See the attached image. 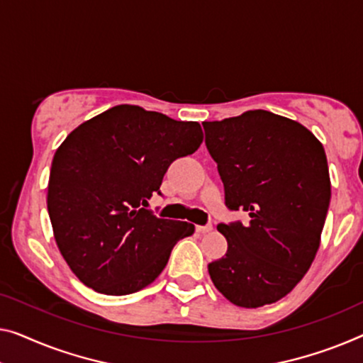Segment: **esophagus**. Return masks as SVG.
Instances as JSON below:
<instances>
[{"label": "esophagus", "mask_w": 363, "mask_h": 363, "mask_svg": "<svg viewBox=\"0 0 363 363\" xmlns=\"http://www.w3.org/2000/svg\"><path fill=\"white\" fill-rule=\"evenodd\" d=\"M213 230L212 225H205V226H197V233L200 235H205V233H210V231Z\"/></svg>", "instance_id": "esophagus-1"}]
</instances>
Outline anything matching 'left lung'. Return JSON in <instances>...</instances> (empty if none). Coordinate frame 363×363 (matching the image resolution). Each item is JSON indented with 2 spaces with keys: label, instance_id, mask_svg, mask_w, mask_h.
I'll return each mask as SVG.
<instances>
[{
  "label": "left lung",
  "instance_id": "left-lung-1",
  "mask_svg": "<svg viewBox=\"0 0 363 363\" xmlns=\"http://www.w3.org/2000/svg\"><path fill=\"white\" fill-rule=\"evenodd\" d=\"M202 125L226 207L250 215L218 225L228 251L208 264L210 279L236 306L270 305L315 261L331 200L326 153L306 127L267 111Z\"/></svg>",
  "mask_w": 363,
  "mask_h": 363
}]
</instances>
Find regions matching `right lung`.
Instances as JSON below:
<instances>
[{
	"instance_id": "add662e5",
	"label": "right lung",
	"mask_w": 363,
	"mask_h": 363,
	"mask_svg": "<svg viewBox=\"0 0 363 363\" xmlns=\"http://www.w3.org/2000/svg\"><path fill=\"white\" fill-rule=\"evenodd\" d=\"M203 140L197 122L138 106H116L81 123L52 161L47 208L53 236L73 274L106 295H128L166 267L187 221L147 208L167 167Z\"/></svg>"
}]
</instances>
